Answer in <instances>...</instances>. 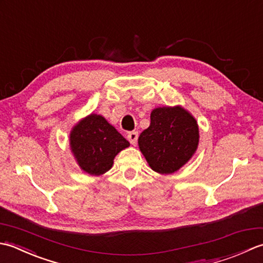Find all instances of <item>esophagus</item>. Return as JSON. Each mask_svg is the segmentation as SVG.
<instances>
[{"mask_svg":"<svg viewBox=\"0 0 263 263\" xmlns=\"http://www.w3.org/2000/svg\"><path fill=\"white\" fill-rule=\"evenodd\" d=\"M127 140L130 141L131 144H133V146H135V144H136L137 141H138V132H136V131L128 132V133H127Z\"/></svg>","mask_w":263,"mask_h":263,"instance_id":"esophagus-1","label":"esophagus"}]
</instances>
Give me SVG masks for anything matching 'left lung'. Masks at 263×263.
Here are the masks:
<instances>
[{"label":"left lung","mask_w":263,"mask_h":263,"mask_svg":"<svg viewBox=\"0 0 263 263\" xmlns=\"http://www.w3.org/2000/svg\"><path fill=\"white\" fill-rule=\"evenodd\" d=\"M199 139L198 122L189 110L180 105L163 106L153 109L138 144L150 168L173 174L193 157Z\"/></svg>","instance_id":"1"}]
</instances>
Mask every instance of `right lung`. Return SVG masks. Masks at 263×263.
<instances>
[{
  "instance_id": "obj_1",
  "label": "right lung",
  "mask_w": 263,
  "mask_h": 263,
  "mask_svg": "<svg viewBox=\"0 0 263 263\" xmlns=\"http://www.w3.org/2000/svg\"><path fill=\"white\" fill-rule=\"evenodd\" d=\"M130 146L116 128L98 114L83 117L70 131V149L80 168L90 175H103L115 156Z\"/></svg>"
}]
</instances>
